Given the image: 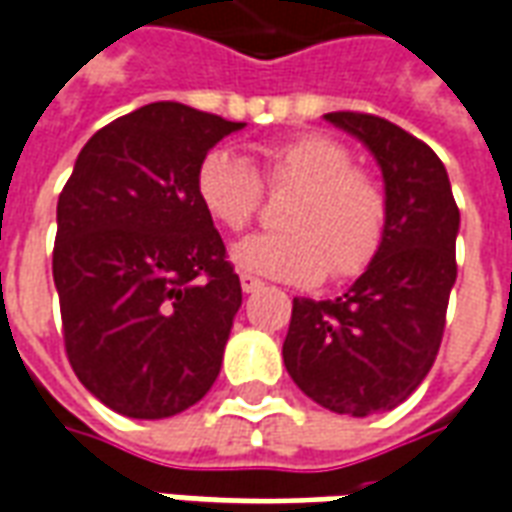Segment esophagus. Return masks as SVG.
<instances>
[{
	"mask_svg": "<svg viewBox=\"0 0 512 512\" xmlns=\"http://www.w3.org/2000/svg\"><path fill=\"white\" fill-rule=\"evenodd\" d=\"M239 284H242V292H256V289L262 286V281H259L256 275L242 273V275H239Z\"/></svg>",
	"mask_w": 512,
	"mask_h": 512,
	"instance_id": "1",
	"label": "esophagus"
}]
</instances>
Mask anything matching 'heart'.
<instances>
[{"label":"heart","instance_id":"obj_1","mask_svg":"<svg viewBox=\"0 0 512 512\" xmlns=\"http://www.w3.org/2000/svg\"><path fill=\"white\" fill-rule=\"evenodd\" d=\"M267 192H292L278 234H256L234 248L239 270L314 284L331 270L353 278L375 259L386 231V192L350 151L320 132H300L256 151L253 168L228 151H212L195 170V195L206 217L239 234L253 223Z\"/></svg>","mask_w":512,"mask_h":512}]
</instances>
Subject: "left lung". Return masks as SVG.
<instances>
[{"mask_svg":"<svg viewBox=\"0 0 512 512\" xmlns=\"http://www.w3.org/2000/svg\"><path fill=\"white\" fill-rule=\"evenodd\" d=\"M383 170L386 231L366 273L336 300L295 297L284 364L322 408L372 416L419 389L444 339L460 212L444 162L397 123L369 112H328Z\"/></svg>","mask_w":512,"mask_h":512,"instance_id":"left-lung-1","label":"left lung"}]
</instances>
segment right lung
I'll list each match as a JSON object with an SVG mask.
<instances>
[{"label": "right lung", "instance_id": "obj_1", "mask_svg": "<svg viewBox=\"0 0 512 512\" xmlns=\"http://www.w3.org/2000/svg\"><path fill=\"white\" fill-rule=\"evenodd\" d=\"M242 126L146 104L90 137L60 192L52 273L65 355L123 416H176L220 375L242 286L195 170Z\"/></svg>", "mask_w": 512, "mask_h": 512}]
</instances>
